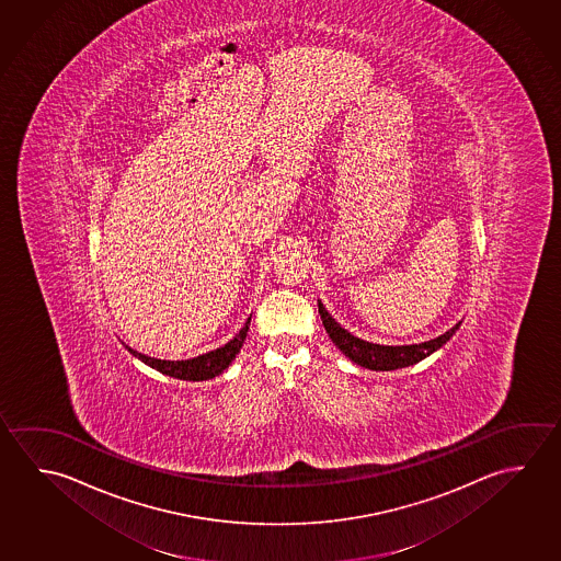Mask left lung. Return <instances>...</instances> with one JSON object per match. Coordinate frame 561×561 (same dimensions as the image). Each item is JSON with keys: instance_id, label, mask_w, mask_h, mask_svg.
<instances>
[{"instance_id": "1", "label": "left lung", "mask_w": 561, "mask_h": 561, "mask_svg": "<svg viewBox=\"0 0 561 561\" xmlns=\"http://www.w3.org/2000/svg\"><path fill=\"white\" fill-rule=\"evenodd\" d=\"M319 314H321L324 329H327L329 336L333 339V343L351 360L360 364L364 368H370V370H396V368H403V366L420 363L422 358L430 356L433 351H437L439 346L447 343L451 339L453 333L459 329V324H461V321H459L447 333H443L442 336L432 339L427 343L383 346V344L366 343L363 339H358V336H354L348 331H344L343 327L336 323L331 314L327 313V309H324L321 301H319Z\"/></svg>"}]
</instances>
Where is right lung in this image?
<instances>
[{"mask_svg":"<svg viewBox=\"0 0 561 561\" xmlns=\"http://www.w3.org/2000/svg\"><path fill=\"white\" fill-rule=\"evenodd\" d=\"M248 324H250V319L244 324V329L230 343L225 344L222 348L210 351V353L197 356V358H191V360H159V358H151V356L134 351L128 344H126V348L134 356H138L139 360L149 364L151 368H156L159 373L168 374V376H173V378H179V380H193V382H197V380L215 378L217 374L222 373L225 368H228V364L237 358V354L240 353L242 343L247 339Z\"/></svg>","mask_w":561,"mask_h":561,"instance_id":"obj_1","label":"right lung"}]
</instances>
